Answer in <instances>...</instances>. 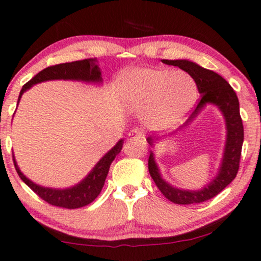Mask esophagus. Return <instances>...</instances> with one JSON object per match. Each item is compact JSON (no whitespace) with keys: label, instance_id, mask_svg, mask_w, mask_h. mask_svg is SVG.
Instances as JSON below:
<instances>
[{"label":"esophagus","instance_id":"34e87169","mask_svg":"<svg viewBox=\"0 0 261 261\" xmlns=\"http://www.w3.org/2000/svg\"><path fill=\"white\" fill-rule=\"evenodd\" d=\"M130 138H139V139H144V135L142 134L139 130H132L129 134Z\"/></svg>","mask_w":261,"mask_h":261}]
</instances>
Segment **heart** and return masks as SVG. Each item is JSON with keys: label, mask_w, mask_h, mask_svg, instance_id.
<instances>
[{"label": "heart", "mask_w": 261, "mask_h": 261, "mask_svg": "<svg viewBox=\"0 0 261 261\" xmlns=\"http://www.w3.org/2000/svg\"><path fill=\"white\" fill-rule=\"evenodd\" d=\"M120 98L132 111L142 112L145 126L166 131L188 116L197 99V86L188 73L138 67L118 78Z\"/></svg>", "instance_id": "heart-1"}]
</instances>
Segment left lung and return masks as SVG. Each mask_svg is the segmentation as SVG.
I'll use <instances>...</instances> for the list:
<instances>
[{
	"mask_svg": "<svg viewBox=\"0 0 261 261\" xmlns=\"http://www.w3.org/2000/svg\"><path fill=\"white\" fill-rule=\"evenodd\" d=\"M162 62L166 65L177 66V67L188 73L194 79V82L196 83L197 90L201 94L200 101L196 109L194 110L192 116L189 117L185 125L179 127V130L188 126L199 116V113H201L205 106L211 104L220 110V112L223 116V119H225L227 131L226 142L218 174L211 182H208L201 189H182L171 186L170 183L167 182L162 177L160 168L155 161V153H153L152 150L150 151L148 162L150 176L152 177L153 182L156 183L157 188L161 190V193L171 202L177 204L204 202V201L212 199V197L218 195L220 192H222L236 178L238 170H239L241 149L242 143H244V126H242V120L240 117L239 99H238L237 93L234 92L232 86L221 75L211 71V69L201 67L196 62L186 60V59H179V60H166L164 59ZM177 131L169 136H174L175 134H177ZM161 139L162 138L149 136L146 141L151 146H155L156 143H159Z\"/></svg>",
	"mask_w": 261,
	"mask_h": 261,
	"instance_id": "8db88e82",
	"label": "left lung"
}]
</instances>
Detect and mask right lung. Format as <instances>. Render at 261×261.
Returning <instances> with one entry per match:
<instances>
[{
	"label": "right lung",
	"instance_id": "right-lung-1",
	"mask_svg": "<svg viewBox=\"0 0 261 261\" xmlns=\"http://www.w3.org/2000/svg\"><path fill=\"white\" fill-rule=\"evenodd\" d=\"M97 59L91 58L85 60L65 62V64H59L56 66H50L42 69L38 74L24 84L22 90L20 91L17 104L21 100L22 94L28 91L36 84L48 82V80H73V82H82L87 84H102L101 71L99 65L97 64ZM123 139L118 141V143L113 148L105 153L97 164L93 167L89 174L84 177L82 181L76 185L65 189L48 188V187H42L36 185L31 181L28 177L22 174L19 166H17L15 156L14 157V166L19 174L20 178L31 188L33 192L38 194L42 200L57 207H62L67 209H75L84 207V205L93 202L99 194H100L102 187H104L106 176L109 174V169L111 166L112 161L120 152L123 148Z\"/></svg>",
	"mask_w": 261,
	"mask_h": 261
}]
</instances>
